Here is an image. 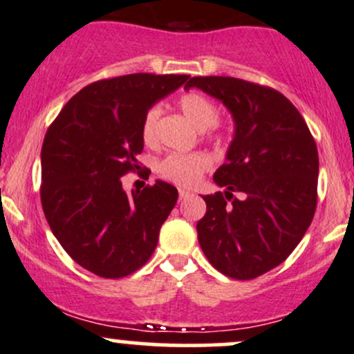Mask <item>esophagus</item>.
Wrapping results in <instances>:
<instances>
[{
  "mask_svg": "<svg viewBox=\"0 0 354 354\" xmlns=\"http://www.w3.org/2000/svg\"><path fill=\"white\" fill-rule=\"evenodd\" d=\"M189 196H190L189 190H185V189H178V198H180V201H184V198H187Z\"/></svg>",
  "mask_w": 354,
  "mask_h": 354,
  "instance_id": "1",
  "label": "esophagus"
}]
</instances>
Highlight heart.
<instances>
[{
	"mask_svg": "<svg viewBox=\"0 0 354 354\" xmlns=\"http://www.w3.org/2000/svg\"><path fill=\"white\" fill-rule=\"evenodd\" d=\"M178 109L187 117V120L198 130H205L210 137L221 138V125L217 122L219 110L217 105L198 91H187L178 98ZM160 110L158 106H150L140 124L142 140L147 145L156 144L157 122ZM210 169V158L202 152L192 153H169L158 164V174L167 180L178 185H194L204 172Z\"/></svg>",
	"mask_w": 354,
	"mask_h": 354,
	"instance_id": "obj_1",
	"label": "heart"
}]
</instances>
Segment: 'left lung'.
<instances>
[{"label":"left lung","mask_w":354,"mask_h":354,"mask_svg":"<svg viewBox=\"0 0 354 354\" xmlns=\"http://www.w3.org/2000/svg\"><path fill=\"white\" fill-rule=\"evenodd\" d=\"M232 113L236 132L214 174L224 192L204 196L197 237L209 263L248 281L279 266L303 239L316 212V142L283 93L232 77H194Z\"/></svg>","instance_id":"obj_1"}]
</instances>
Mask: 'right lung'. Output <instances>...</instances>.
Listing matches in <instances>:
<instances>
[{"mask_svg": "<svg viewBox=\"0 0 354 354\" xmlns=\"http://www.w3.org/2000/svg\"><path fill=\"white\" fill-rule=\"evenodd\" d=\"M189 78L133 73L90 83L46 130L43 212L62 248L86 271L118 279L140 269L156 251L177 189L157 180L127 194L122 178L140 169L147 110Z\"/></svg>", "mask_w": 354, "mask_h": 354, "instance_id": "right-lung-1", "label": "right lung"}]
</instances>
